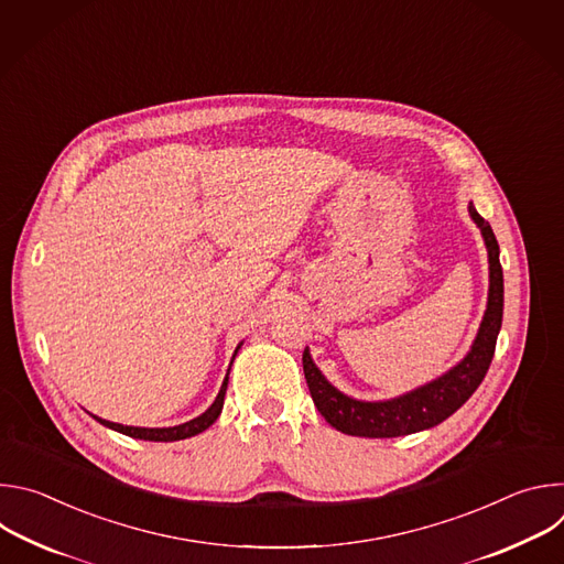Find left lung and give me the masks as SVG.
<instances>
[{"mask_svg":"<svg viewBox=\"0 0 564 564\" xmlns=\"http://www.w3.org/2000/svg\"><path fill=\"white\" fill-rule=\"evenodd\" d=\"M468 216L479 227L489 252V299L470 350L453 368L424 386L390 399L366 401L355 399L333 386L312 361L310 348H305L303 372L312 401L333 429L355 437H401L420 433L451 417L485 379L502 328L505 276L500 265V248L491 225L477 214L473 203H468Z\"/></svg>","mask_w":564,"mask_h":564,"instance_id":"1","label":"left lung"}]
</instances>
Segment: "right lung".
I'll list each match as a JSON object with an SVG mask.
<instances>
[{"mask_svg": "<svg viewBox=\"0 0 564 564\" xmlns=\"http://www.w3.org/2000/svg\"><path fill=\"white\" fill-rule=\"evenodd\" d=\"M240 346H243V341H240L231 355V361H229V368H227V375L223 379V386L214 399V404L198 417L185 422V424H178V426H165V429H144V426H124V424H116V422H107L98 415H91L96 422H100L102 426L111 429V431H118L122 435H129V437H135V440H147V442H178V440H187V437H194L203 431H207L220 415L223 411V404H225V390H227V381H229V370H231V364L240 350Z\"/></svg>", "mask_w": 564, "mask_h": 564, "instance_id": "right-lung-1", "label": "right lung"}]
</instances>
